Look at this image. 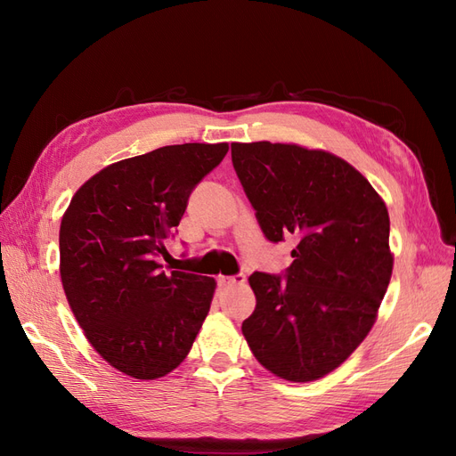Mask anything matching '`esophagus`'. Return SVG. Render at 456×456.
I'll list each match as a JSON object with an SVG mask.
<instances>
[{
  "label": "esophagus",
  "instance_id": "34e87169",
  "mask_svg": "<svg viewBox=\"0 0 456 456\" xmlns=\"http://www.w3.org/2000/svg\"><path fill=\"white\" fill-rule=\"evenodd\" d=\"M216 283H218V287L241 285V283H245V275H243V273H236V275H218Z\"/></svg>",
  "mask_w": 456,
  "mask_h": 456
}]
</instances>
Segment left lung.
I'll return each instance as SVG.
<instances>
[{"label":"left lung","instance_id":"1","mask_svg":"<svg viewBox=\"0 0 456 456\" xmlns=\"http://www.w3.org/2000/svg\"><path fill=\"white\" fill-rule=\"evenodd\" d=\"M232 163L272 243L298 240L283 273L253 272L241 325L273 375L310 382L337 369L375 323L390 283V218L350 163L297 144H232Z\"/></svg>","mask_w":456,"mask_h":456}]
</instances>
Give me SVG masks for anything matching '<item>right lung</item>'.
I'll use <instances>...</instances> for the list:
<instances>
[{
  "mask_svg": "<svg viewBox=\"0 0 456 456\" xmlns=\"http://www.w3.org/2000/svg\"><path fill=\"white\" fill-rule=\"evenodd\" d=\"M228 144H175L108 165L81 186L61 223V280L79 327L129 377H165L188 355L215 280L165 272L190 194Z\"/></svg>",
  "mask_w": 456,
  "mask_h": 456,
  "instance_id": "obj_1",
  "label": "right lung"
}]
</instances>
